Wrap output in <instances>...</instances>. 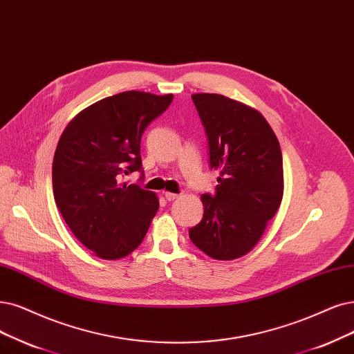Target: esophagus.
<instances>
[{
	"label": "esophagus",
	"instance_id": "esophagus-1",
	"mask_svg": "<svg viewBox=\"0 0 354 354\" xmlns=\"http://www.w3.org/2000/svg\"><path fill=\"white\" fill-rule=\"evenodd\" d=\"M165 197L167 201H175L179 195L178 194H174V192H165Z\"/></svg>",
	"mask_w": 354,
	"mask_h": 354
}]
</instances>
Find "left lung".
<instances>
[{"mask_svg":"<svg viewBox=\"0 0 354 354\" xmlns=\"http://www.w3.org/2000/svg\"><path fill=\"white\" fill-rule=\"evenodd\" d=\"M205 128L216 194H203V220L189 239L214 259H236L263 236L283 198L280 142L257 109L216 93L192 95Z\"/></svg>","mask_w":354,"mask_h":354,"instance_id":"left-lung-1","label":"left lung"}]
</instances>
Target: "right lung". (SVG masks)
<instances>
[{
  "label": "right lung",
  "mask_w": 354,
  "mask_h": 354,
  "mask_svg": "<svg viewBox=\"0 0 354 354\" xmlns=\"http://www.w3.org/2000/svg\"><path fill=\"white\" fill-rule=\"evenodd\" d=\"M129 90L104 97L64 129L52 163L55 203L74 236L102 259H120L142 242L159 198L122 178L141 170L147 125L172 103Z\"/></svg>",
  "instance_id": "add662e5"
}]
</instances>
